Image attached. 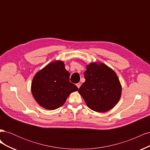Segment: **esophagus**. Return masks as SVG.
Returning <instances> with one entry per match:
<instances>
[{
  "label": "esophagus",
  "mask_w": 150,
  "mask_h": 150,
  "mask_svg": "<svg viewBox=\"0 0 150 150\" xmlns=\"http://www.w3.org/2000/svg\"><path fill=\"white\" fill-rule=\"evenodd\" d=\"M76 86H77V87H78V88H79L80 86H81V83H77Z\"/></svg>",
  "instance_id": "obj_1"
}]
</instances>
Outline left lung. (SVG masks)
Wrapping results in <instances>:
<instances>
[{
  "instance_id": "1",
  "label": "left lung",
  "mask_w": 150,
  "mask_h": 150,
  "mask_svg": "<svg viewBox=\"0 0 150 150\" xmlns=\"http://www.w3.org/2000/svg\"><path fill=\"white\" fill-rule=\"evenodd\" d=\"M86 69V81L78 92L91 110L99 112L110 110L121 95V86L115 72L103 63H91Z\"/></svg>"
}]
</instances>
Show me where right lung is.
I'll return each instance as SVG.
<instances>
[{
    "label": "right lung",
    "mask_w": 150,
    "mask_h": 150,
    "mask_svg": "<svg viewBox=\"0 0 150 150\" xmlns=\"http://www.w3.org/2000/svg\"><path fill=\"white\" fill-rule=\"evenodd\" d=\"M70 73L64 62L56 61L50 63L34 76L31 91L40 106L54 110L64 104L69 95L78 90L69 81Z\"/></svg>",
    "instance_id": "right-lung-1"
}]
</instances>
